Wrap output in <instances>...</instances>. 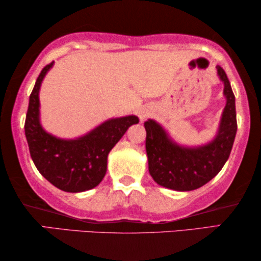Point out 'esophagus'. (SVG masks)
<instances>
[{"label":"esophagus","mask_w":261,"mask_h":261,"mask_svg":"<svg viewBox=\"0 0 261 261\" xmlns=\"http://www.w3.org/2000/svg\"><path fill=\"white\" fill-rule=\"evenodd\" d=\"M138 115H139V119H140L141 121H144L149 116V110L146 109V108H141L140 110H139Z\"/></svg>","instance_id":"esophagus-1"}]
</instances>
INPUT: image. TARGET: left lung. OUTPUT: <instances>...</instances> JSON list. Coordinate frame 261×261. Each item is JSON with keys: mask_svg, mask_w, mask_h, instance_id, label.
I'll list each match as a JSON object with an SVG mask.
<instances>
[{"mask_svg": "<svg viewBox=\"0 0 261 261\" xmlns=\"http://www.w3.org/2000/svg\"><path fill=\"white\" fill-rule=\"evenodd\" d=\"M217 74L223 82L227 98L219 132L209 144L199 147H183L171 140L164 128L155 121L145 122L146 152L148 171L155 183L177 191H191L212 180L229 158L237 134L235 96L222 67Z\"/></svg>", "mask_w": 261, "mask_h": 261, "instance_id": "obj_1", "label": "left lung"}]
</instances>
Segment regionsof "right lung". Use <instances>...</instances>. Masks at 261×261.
I'll return each mask as SVG.
<instances>
[{"mask_svg": "<svg viewBox=\"0 0 261 261\" xmlns=\"http://www.w3.org/2000/svg\"><path fill=\"white\" fill-rule=\"evenodd\" d=\"M53 62L41 70L24 121V134L30 153L39 172L56 188L66 192L90 190L101 183L107 172V158L132 124L134 115L106 121L90 133L74 140L58 139L42 129L39 121V90Z\"/></svg>", "mask_w": 261, "mask_h": 261, "instance_id": "right-lung-1", "label": "right lung"}]
</instances>
